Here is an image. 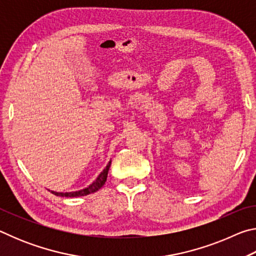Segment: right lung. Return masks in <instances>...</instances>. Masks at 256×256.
Returning <instances> with one entry per match:
<instances>
[{
	"label": "right lung",
	"instance_id": "obj_1",
	"mask_svg": "<svg viewBox=\"0 0 256 256\" xmlns=\"http://www.w3.org/2000/svg\"><path fill=\"white\" fill-rule=\"evenodd\" d=\"M112 160H110V162L107 164V166L104 168V170L99 174V176L96 178V180H94L92 184H90L88 188H82L79 190H74V192H55V190H50L54 196H64V198H76V196H88V194H92L97 192L98 190H100L102 188V185L105 184V182L107 180V175H108V170H110Z\"/></svg>",
	"mask_w": 256,
	"mask_h": 256
}]
</instances>
